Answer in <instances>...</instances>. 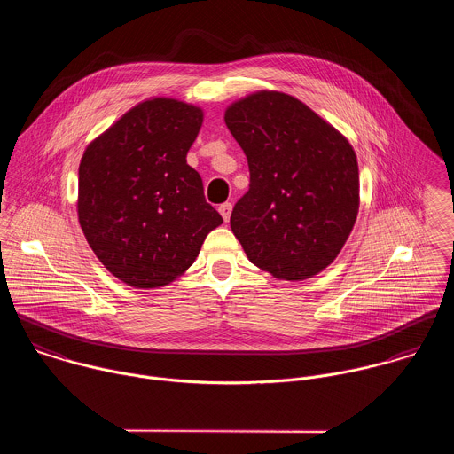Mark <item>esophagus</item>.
Wrapping results in <instances>:
<instances>
[{
    "instance_id": "34e87169",
    "label": "esophagus",
    "mask_w": 454,
    "mask_h": 454,
    "mask_svg": "<svg viewBox=\"0 0 454 454\" xmlns=\"http://www.w3.org/2000/svg\"><path fill=\"white\" fill-rule=\"evenodd\" d=\"M218 211H220L222 218H223L225 222H229V218H231V213H232V204H231V202H223V204H220Z\"/></svg>"
}]
</instances>
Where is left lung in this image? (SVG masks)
Segmentation results:
<instances>
[{
    "instance_id": "left-lung-1",
    "label": "left lung",
    "mask_w": 454,
    "mask_h": 454,
    "mask_svg": "<svg viewBox=\"0 0 454 454\" xmlns=\"http://www.w3.org/2000/svg\"><path fill=\"white\" fill-rule=\"evenodd\" d=\"M223 119L250 168V189L231 215L247 257L278 279L322 272L358 215L353 146L302 101L278 90L232 103Z\"/></svg>"
}]
</instances>
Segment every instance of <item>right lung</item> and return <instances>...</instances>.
I'll use <instances>...</instances> for the list:
<instances>
[{"mask_svg":"<svg viewBox=\"0 0 454 454\" xmlns=\"http://www.w3.org/2000/svg\"><path fill=\"white\" fill-rule=\"evenodd\" d=\"M202 115L194 105L152 98L83 152L80 227L96 257L129 286L159 288L175 281L223 222L187 164Z\"/></svg>","mask_w":454,"mask_h":454,"instance_id":"add662e5","label":"right lung"}]
</instances>
